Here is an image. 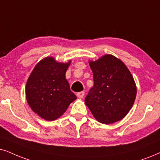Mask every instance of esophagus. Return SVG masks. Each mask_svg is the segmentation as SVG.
I'll list each match as a JSON object with an SVG mask.
<instances>
[{
    "mask_svg": "<svg viewBox=\"0 0 160 160\" xmlns=\"http://www.w3.org/2000/svg\"><path fill=\"white\" fill-rule=\"evenodd\" d=\"M84 94H85L84 92H78V94H77V96H78V98H82L84 97Z\"/></svg>",
    "mask_w": 160,
    "mask_h": 160,
    "instance_id": "obj_1",
    "label": "esophagus"
}]
</instances>
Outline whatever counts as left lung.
I'll use <instances>...</instances> for the list:
<instances>
[{
    "label": "left lung",
    "mask_w": 160,
    "mask_h": 160,
    "mask_svg": "<svg viewBox=\"0 0 160 160\" xmlns=\"http://www.w3.org/2000/svg\"><path fill=\"white\" fill-rule=\"evenodd\" d=\"M94 86L85 102L98 122L112 124L126 116L134 104L137 88L128 68L114 56L106 54L89 62Z\"/></svg>",
    "instance_id": "8db88e82"
}]
</instances>
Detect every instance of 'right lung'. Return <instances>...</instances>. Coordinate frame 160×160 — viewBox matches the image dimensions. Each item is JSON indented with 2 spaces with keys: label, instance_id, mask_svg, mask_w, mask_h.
<instances>
[{
  "label": "right lung",
  "instance_id": "add662e5",
  "mask_svg": "<svg viewBox=\"0 0 160 160\" xmlns=\"http://www.w3.org/2000/svg\"><path fill=\"white\" fill-rule=\"evenodd\" d=\"M70 62L60 63L54 58H46L38 62L26 82L28 103L46 120L58 119L77 99L66 79Z\"/></svg>",
  "mask_w": 160,
  "mask_h": 160
}]
</instances>
